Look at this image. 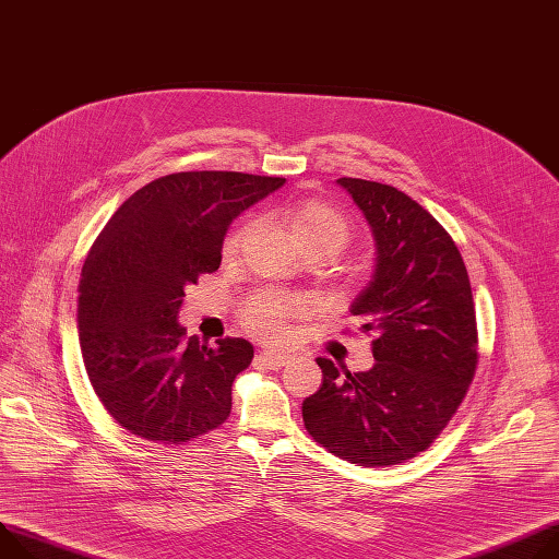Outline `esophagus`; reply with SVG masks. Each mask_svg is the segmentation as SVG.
<instances>
[{
	"mask_svg": "<svg viewBox=\"0 0 559 559\" xmlns=\"http://www.w3.org/2000/svg\"><path fill=\"white\" fill-rule=\"evenodd\" d=\"M289 359H292L289 354H283V352H261L259 354V361L270 370H281Z\"/></svg>",
	"mask_w": 559,
	"mask_h": 559,
	"instance_id": "obj_1",
	"label": "esophagus"
}]
</instances>
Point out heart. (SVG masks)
<instances>
[{"label":"heart","instance_id":"b5f03b06","mask_svg":"<svg viewBox=\"0 0 559 559\" xmlns=\"http://www.w3.org/2000/svg\"><path fill=\"white\" fill-rule=\"evenodd\" d=\"M285 218L292 229V236L306 251L317 247H328L338 251L349 240L347 218L338 210L328 205V202H321V200L292 202L285 212ZM245 234H247V227L242 225L227 236L223 245L225 257H234ZM302 310H306L302 298L287 292H278V289H263L253 294L245 302L240 310V319L251 334H257L263 341H276L283 336L287 323L300 317Z\"/></svg>","mask_w":559,"mask_h":559}]
</instances>
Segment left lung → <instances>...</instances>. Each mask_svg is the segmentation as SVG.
<instances>
[{"label": "left lung", "instance_id": "obj_1", "mask_svg": "<svg viewBox=\"0 0 559 559\" xmlns=\"http://www.w3.org/2000/svg\"><path fill=\"white\" fill-rule=\"evenodd\" d=\"M364 212L377 242L368 287L352 314L374 332V366L338 370L317 359L323 385L302 401V421L323 448L366 468L424 452L460 408L477 370L471 278L450 234L403 191L361 178L336 180Z\"/></svg>", "mask_w": 559, "mask_h": 559}]
</instances>
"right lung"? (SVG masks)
Instances as JSON below:
<instances>
[{"label":"right lung","instance_id":"obj_1","mask_svg":"<svg viewBox=\"0 0 559 559\" xmlns=\"http://www.w3.org/2000/svg\"><path fill=\"white\" fill-rule=\"evenodd\" d=\"M285 178L180 171L129 195L95 238L78 298L80 349L107 413L131 435L178 445L225 424L245 338L216 347L178 323L185 285L221 267L231 221Z\"/></svg>","mask_w":559,"mask_h":559}]
</instances>
